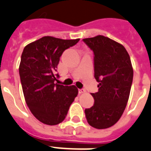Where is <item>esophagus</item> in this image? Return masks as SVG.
<instances>
[{
	"instance_id": "obj_1",
	"label": "esophagus",
	"mask_w": 151,
	"mask_h": 151,
	"mask_svg": "<svg viewBox=\"0 0 151 151\" xmlns=\"http://www.w3.org/2000/svg\"><path fill=\"white\" fill-rule=\"evenodd\" d=\"M78 92H79L80 94H82V93H84L85 92H86V90H83V89H79V90H78Z\"/></svg>"
}]
</instances>
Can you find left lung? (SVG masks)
<instances>
[{
	"instance_id": "1",
	"label": "left lung",
	"mask_w": 151,
	"mask_h": 151,
	"mask_svg": "<svg viewBox=\"0 0 151 151\" xmlns=\"http://www.w3.org/2000/svg\"><path fill=\"white\" fill-rule=\"evenodd\" d=\"M94 53V77L99 90L93 106L85 109L87 122L97 129L112 126L127 106L133 81L130 56L122 45L104 36L83 39Z\"/></svg>"
}]
</instances>
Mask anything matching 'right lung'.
<instances>
[{"label":"right lung","mask_w":151,"mask_h":151,"mask_svg":"<svg viewBox=\"0 0 151 151\" xmlns=\"http://www.w3.org/2000/svg\"><path fill=\"white\" fill-rule=\"evenodd\" d=\"M44 36L25 47L19 67L25 100L32 115L43 124L55 125L66 117L78 94L74 85L55 83L57 66L64 51L79 42Z\"/></svg>","instance_id":"obj_1"}]
</instances>
